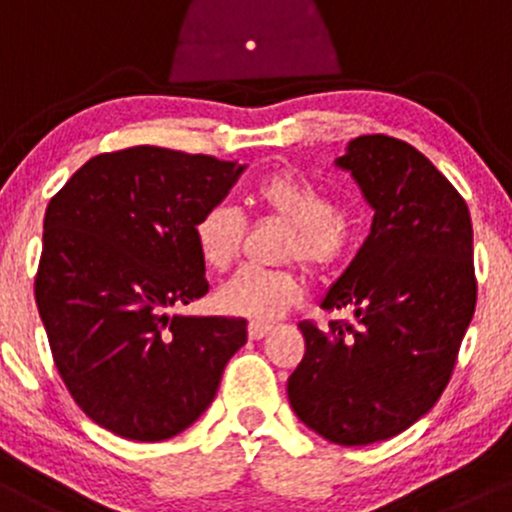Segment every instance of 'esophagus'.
<instances>
[{
  "instance_id": "34e87169",
  "label": "esophagus",
  "mask_w": 512,
  "mask_h": 512,
  "mask_svg": "<svg viewBox=\"0 0 512 512\" xmlns=\"http://www.w3.org/2000/svg\"><path fill=\"white\" fill-rule=\"evenodd\" d=\"M268 331H271V326L261 324V321H251V324H249V338H251V341H261V338L266 336Z\"/></svg>"
}]
</instances>
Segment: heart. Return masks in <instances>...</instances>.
Masks as SVG:
<instances>
[{
	"label": "heart",
	"mask_w": 512,
	"mask_h": 512,
	"mask_svg": "<svg viewBox=\"0 0 512 512\" xmlns=\"http://www.w3.org/2000/svg\"><path fill=\"white\" fill-rule=\"evenodd\" d=\"M256 208L287 227L285 261H300L312 275H329L348 251V227L329 195L304 181L295 171H273L254 186ZM200 261L212 273H227L244 249V217L229 205L205 210L193 227ZM304 297L302 278L292 268L280 271H244L222 287L217 302L234 317L271 321Z\"/></svg>",
	"instance_id": "b5f03b06"
}]
</instances>
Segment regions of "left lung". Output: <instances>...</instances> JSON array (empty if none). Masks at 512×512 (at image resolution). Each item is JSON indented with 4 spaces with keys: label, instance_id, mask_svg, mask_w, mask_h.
<instances>
[{
    "label": "left lung",
    "instance_id": "left-lung-1",
    "mask_svg": "<svg viewBox=\"0 0 512 512\" xmlns=\"http://www.w3.org/2000/svg\"><path fill=\"white\" fill-rule=\"evenodd\" d=\"M375 210L370 234L321 300L355 324L302 321L304 358L287 380L292 411L336 445L389 440L433 409L474 317L472 217L462 195L409 142L363 135L336 159Z\"/></svg>",
    "mask_w": 512,
    "mask_h": 512
}]
</instances>
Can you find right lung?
I'll return each instance as SVG.
<instances>
[{
  "label": "right lung",
  "mask_w": 512,
  "mask_h": 512,
  "mask_svg": "<svg viewBox=\"0 0 512 512\" xmlns=\"http://www.w3.org/2000/svg\"><path fill=\"white\" fill-rule=\"evenodd\" d=\"M244 169L140 145L89 159L48 203L40 319L72 399L120 438L198 421L246 343V319L169 314L208 292L193 227Z\"/></svg>",
  "instance_id": "add662e5"
}]
</instances>
